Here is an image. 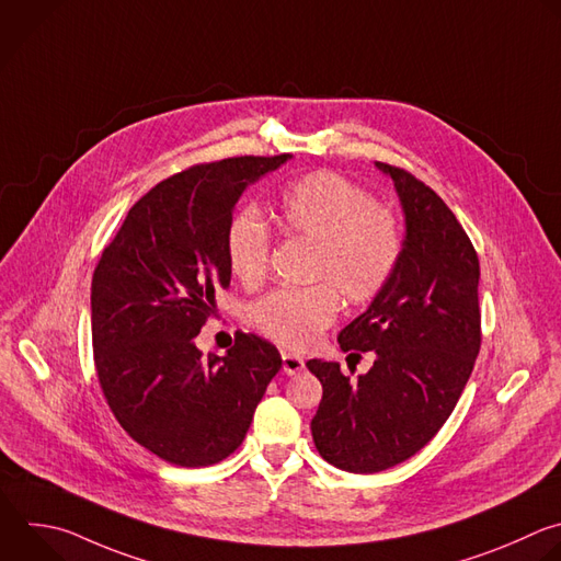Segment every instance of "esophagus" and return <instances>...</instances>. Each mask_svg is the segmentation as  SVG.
<instances>
[{"label": "esophagus", "instance_id": "1", "mask_svg": "<svg viewBox=\"0 0 561 561\" xmlns=\"http://www.w3.org/2000/svg\"><path fill=\"white\" fill-rule=\"evenodd\" d=\"M282 365H284V371L286 375H299V371L306 367V363H304V358L301 356H297V354H293V352H282Z\"/></svg>", "mask_w": 561, "mask_h": 561}]
</instances>
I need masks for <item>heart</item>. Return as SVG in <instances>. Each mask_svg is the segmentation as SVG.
I'll return each mask as SVG.
<instances>
[{
  "instance_id": "b5f03b06",
  "label": "heart",
  "mask_w": 561,
  "mask_h": 561,
  "mask_svg": "<svg viewBox=\"0 0 561 561\" xmlns=\"http://www.w3.org/2000/svg\"><path fill=\"white\" fill-rule=\"evenodd\" d=\"M273 216L284 233L312 242L308 282L314 284L271 290L249 306L247 319L277 345L304 350L334 323L341 299L358 308L383 293L403 253L401 222L388 205L334 171H314L286 186ZM225 253L244 286L264 282L271 231L257 211L244 209L229 222Z\"/></svg>"
}]
</instances>
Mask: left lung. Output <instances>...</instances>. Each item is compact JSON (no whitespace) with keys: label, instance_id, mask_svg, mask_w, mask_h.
<instances>
[{"label":"left lung","instance_id":"8db88e82","mask_svg":"<svg viewBox=\"0 0 561 561\" xmlns=\"http://www.w3.org/2000/svg\"><path fill=\"white\" fill-rule=\"evenodd\" d=\"M392 175L405 211L399 266L371 306L339 332L350 356L375 352L350 381L339 363L310 358L323 397L310 423L323 460L377 473L419 454L451 416L482 343L478 253L451 209L408 169Z\"/></svg>","mask_w":561,"mask_h":561}]
</instances>
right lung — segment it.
Instances as JSON below:
<instances>
[{"label": "right lung", "mask_w": 561, "mask_h": 561, "mask_svg": "<svg viewBox=\"0 0 561 561\" xmlns=\"http://www.w3.org/2000/svg\"><path fill=\"white\" fill-rule=\"evenodd\" d=\"M290 158L236 156L186 167L127 214L92 275V347L121 427L178 467H209L244 440L282 367L273 343L236 332L207 358L196 336L229 288L225 238L251 182Z\"/></svg>", "instance_id": "obj_1"}]
</instances>
